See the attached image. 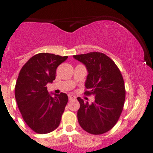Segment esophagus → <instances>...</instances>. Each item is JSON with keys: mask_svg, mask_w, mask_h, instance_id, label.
<instances>
[{"mask_svg": "<svg viewBox=\"0 0 153 153\" xmlns=\"http://www.w3.org/2000/svg\"><path fill=\"white\" fill-rule=\"evenodd\" d=\"M76 99V97L74 95H72V94H69L68 95V100H75Z\"/></svg>", "mask_w": 153, "mask_h": 153, "instance_id": "34e87169", "label": "esophagus"}]
</instances>
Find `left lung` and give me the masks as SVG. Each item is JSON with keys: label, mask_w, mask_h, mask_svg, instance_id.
<instances>
[{"label": "left lung", "mask_w": 153, "mask_h": 153, "mask_svg": "<svg viewBox=\"0 0 153 153\" xmlns=\"http://www.w3.org/2000/svg\"><path fill=\"white\" fill-rule=\"evenodd\" d=\"M85 65L88 76L85 94L95 97L90 105L78 97L80 108L78 122L88 133L100 135L111 130L119 120L125 100V88L122 74L113 60L100 52L74 55Z\"/></svg>", "instance_id": "left-lung-1"}]
</instances>
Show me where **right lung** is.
Instances as JSON below:
<instances>
[{
  "instance_id": "1",
  "label": "right lung",
  "mask_w": 153,
  "mask_h": 153,
  "mask_svg": "<svg viewBox=\"0 0 153 153\" xmlns=\"http://www.w3.org/2000/svg\"><path fill=\"white\" fill-rule=\"evenodd\" d=\"M53 53H40L30 58L19 73L15 96L23 120L40 134L58 127L68 101L66 94L51 97L46 85L56 77V68L67 59Z\"/></svg>"
}]
</instances>
